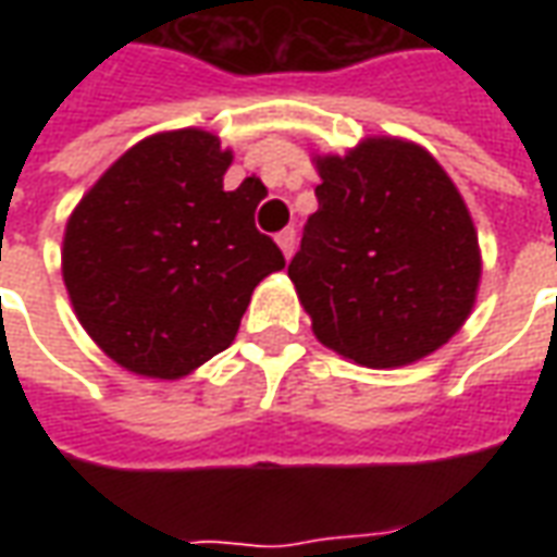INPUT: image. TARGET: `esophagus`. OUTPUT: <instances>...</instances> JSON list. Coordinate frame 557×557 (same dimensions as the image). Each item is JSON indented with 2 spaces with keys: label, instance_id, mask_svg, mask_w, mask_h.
<instances>
[{
  "label": "esophagus",
  "instance_id": "obj_1",
  "mask_svg": "<svg viewBox=\"0 0 557 557\" xmlns=\"http://www.w3.org/2000/svg\"><path fill=\"white\" fill-rule=\"evenodd\" d=\"M277 247L283 250V256H286V259H292V253H295V230L277 232Z\"/></svg>",
  "mask_w": 557,
  "mask_h": 557
}]
</instances>
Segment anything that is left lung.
Returning a JSON list of instances; mask_svg holds the SVG:
<instances>
[{
	"label": "left lung",
	"mask_w": 557,
	"mask_h": 557,
	"mask_svg": "<svg viewBox=\"0 0 557 557\" xmlns=\"http://www.w3.org/2000/svg\"><path fill=\"white\" fill-rule=\"evenodd\" d=\"M313 163L319 211L289 280L315 339L373 370L442 349L480 286L478 230L450 175L399 137H367Z\"/></svg>",
	"instance_id": "left-lung-1"
}]
</instances>
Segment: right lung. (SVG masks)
Segmentation results:
<instances>
[{"label":"right lung","instance_id":"obj_1","mask_svg":"<svg viewBox=\"0 0 557 557\" xmlns=\"http://www.w3.org/2000/svg\"><path fill=\"white\" fill-rule=\"evenodd\" d=\"M232 151L199 127L139 139L71 211L62 277L79 325L127 373L175 382L230 349L286 259L256 230L265 187L223 190Z\"/></svg>","mask_w":557,"mask_h":557}]
</instances>
